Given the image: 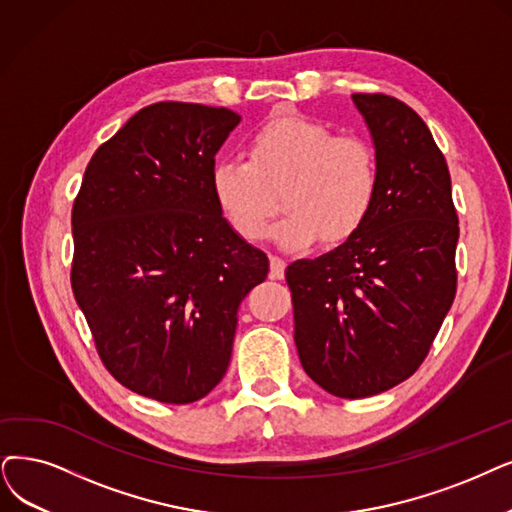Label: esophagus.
<instances>
[{"mask_svg":"<svg viewBox=\"0 0 512 512\" xmlns=\"http://www.w3.org/2000/svg\"><path fill=\"white\" fill-rule=\"evenodd\" d=\"M285 260L281 256H271V279H283Z\"/></svg>","mask_w":512,"mask_h":512,"instance_id":"esophagus-1","label":"esophagus"}]
</instances>
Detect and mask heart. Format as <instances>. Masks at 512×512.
Listing matches in <instances>:
<instances>
[{
  "mask_svg": "<svg viewBox=\"0 0 512 512\" xmlns=\"http://www.w3.org/2000/svg\"><path fill=\"white\" fill-rule=\"evenodd\" d=\"M380 185L378 155L361 136H336L304 115H283L258 128L248 159L227 157L210 172L212 195L237 235L262 239L281 191L283 216L273 237L302 248L319 235L349 239L370 216Z\"/></svg>",
  "mask_w": 512,
  "mask_h": 512,
  "instance_id": "obj_1",
  "label": "heart"
}]
</instances>
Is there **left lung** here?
Masks as SVG:
<instances>
[{
  "mask_svg": "<svg viewBox=\"0 0 512 512\" xmlns=\"http://www.w3.org/2000/svg\"><path fill=\"white\" fill-rule=\"evenodd\" d=\"M380 185L338 248L285 269L300 363L323 391L372 397L426 359L456 296L458 214L443 153L420 115L386 94H353Z\"/></svg>",
  "mask_w": 512,
  "mask_h": 512,
  "instance_id": "left-lung-1",
  "label": "left lung"
}]
</instances>
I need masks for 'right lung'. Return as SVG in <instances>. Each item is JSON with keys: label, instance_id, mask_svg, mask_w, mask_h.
<instances>
[{"label": "right lung", "instance_id": "obj_1", "mask_svg": "<svg viewBox=\"0 0 512 512\" xmlns=\"http://www.w3.org/2000/svg\"><path fill=\"white\" fill-rule=\"evenodd\" d=\"M239 121L193 102L140 109L96 149L73 203L71 288L96 351L119 384L161 403L222 380L239 304L269 273L210 187Z\"/></svg>", "mask_w": 512, "mask_h": 512}]
</instances>
